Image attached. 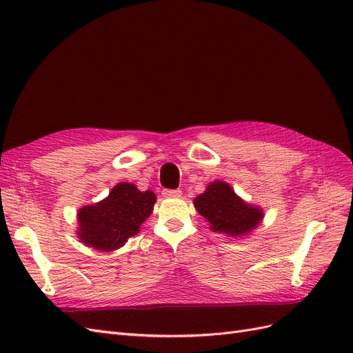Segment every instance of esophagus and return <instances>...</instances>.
Masks as SVG:
<instances>
[{
	"instance_id": "esophagus-1",
	"label": "esophagus",
	"mask_w": 353,
	"mask_h": 353,
	"mask_svg": "<svg viewBox=\"0 0 353 353\" xmlns=\"http://www.w3.org/2000/svg\"><path fill=\"white\" fill-rule=\"evenodd\" d=\"M162 194H163V197H168V199H170V197H179L181 194H183V191H181V190H168V188H165L162 191Z\"/></svg>"
}]
</instances>
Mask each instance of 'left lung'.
<instances>
[{"instance_id": "left-lung-1", "label": "left lung", "mask_w": 353, "mask_h": 353, "mask_svg": "<svg viewBox=\"0 0 353 353\" xmlns=\"http://www.w3.org/2000/svg\"><path fill=\"white\" fill-rule=\"evenodd\" d=\"M194 208L205 218L212 231L241 237L259 225L263 212L241 200L223 181L208 185L203 194L194 199Z\"/></svg>"}]
</instances>
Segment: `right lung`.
Listing matches in <instances>:
<instances>
[{
	"label": "right lung",
	"mask_w": 353,
	"mask_h": 353,
	"mask_svg": "<svg viewBox=\"0 0 353 353\" xmlns=\"http://www.w3.org/2000/svg\"><path fill=\"white\" fill-rule=\"evenodd\" d=\"M156 194L140 191L134 184L119 183L104 200L78 212L79 240L101 252L122 248L140 232L141 223L152 215Z\"/></svg>",
	"instance_id": "obj_1"
}]
</instances>
